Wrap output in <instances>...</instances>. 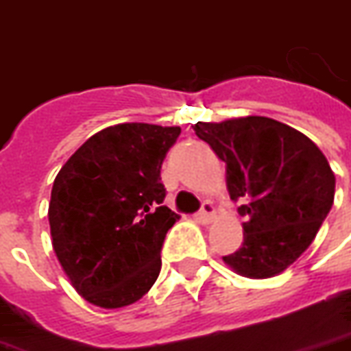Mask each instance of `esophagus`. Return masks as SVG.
Returning <instances> with one entry per match:
<instances>
[{
  "instance_id": "esophagus-1",
  "label": "esophagus",
  "mask_w": 351,
  "mask_h": 351,
  "mask_svg": "<svg viewBox=\"0 0 351 351\" xmlns=\"http://www.w3.org/2000/svg\"><path fill=\"white\" fill-rule=\"evenodd\" d=\"M195 217L199 219L201 223H204V225H208V223L214 221V217H215V206H214V202H210V201H204L202 202V206L201 210L197 212Z\"/></svg>"
}]
</instances>
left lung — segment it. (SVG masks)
<instances>
[{
	"label": "left lung",
	"instance_id": "left-lung-1",
	"mask_svg": "<svg viewBox=\"0 0 351 351\" xmlns=\"http://www.w3.org/2000/svg\"><path fill=\"white\" fill-rule=\"evenodd\" d=\"M199 139L227 163L228 195L240 202L243 241L223 256L240 275L281 274L313 243L335 199V175L307 136L268 117L197 123Z\"/></svg>",
	"mask_w": 351,
	"mask_h": 351
}]
</instances>
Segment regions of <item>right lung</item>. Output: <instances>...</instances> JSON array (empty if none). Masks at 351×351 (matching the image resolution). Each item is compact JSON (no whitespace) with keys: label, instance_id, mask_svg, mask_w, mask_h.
I'll use <instances>...</instances> for the list:
<instances>
[{"label":"right lung","instance_id":"add662e5","mask_svg":"<svg viewBox=\"0 0 351 351\" xmlns=\"http://www.w3.org/2000/svg\"><path fill=\"white\" fill-rule=\"evenodd\" d=\"M178 126L115 124L89 137L57 173L51 243L72 287L104 308L141 300L162 269V245L180 215L163 204L162 163Z\"/></svg>","mask_w":351,"mask_h":351}]
</instances>
